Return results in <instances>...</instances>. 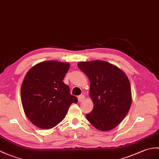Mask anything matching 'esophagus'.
Listing matches in <instances>:
<instances>
[{
  "label": "esophagus",
  "mask_w": 159,
  "mask_h": 159,
  "mask_svg": "<svg viewBox=\"0 0 159 159\" xmlns=\"http://www.w3.org/2000/svg\"><path fill=\"white\" fill-rule=\"evenodd\" d=\"M84 99H85V97H84V95H80L79 96H78V100L80 102H83Z\"/></svg>",
  "instance_id": "esophagus-1"
}]
</instances>
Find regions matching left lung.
Wrapping results in <instances>:
<instances>
[{
	"mask_svg": "<svg viewBox=\"0 0 159 159\" xmlns=\"http://www.w3.org/2000/svg\"><path fill=\"white\" fill-rule=\"evenodd\" d=\"M78 67L90 81L93 108L86 114L87 119L98 130L113 129L124 119L131 105L127 75L116 66L102 60L79 62Z\"/></svg>",
	"mask_w": 159,
	"mask_h": 159,
	"instance_id": "8db88e82",
	"label": "left lung"
}]
</instances>
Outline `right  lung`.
<instances>
[{"mask_svg": "<svg viewBox=\"0 0 159 159\" xmlns=\"http://www.w3.org/2000/svg\"><path fill=\"white\" fill-rule=\"evenodd\" d=\"M69 68L68 63L46 61L33 66L25 75L21 87V103L25 115L36 127H55L72 103L78 102L63 82Z\"/></svg>", "mask_w": 159, "mask_h": 159, "instance_id": "add662e5", "label": "right lung"}]
</instances>
